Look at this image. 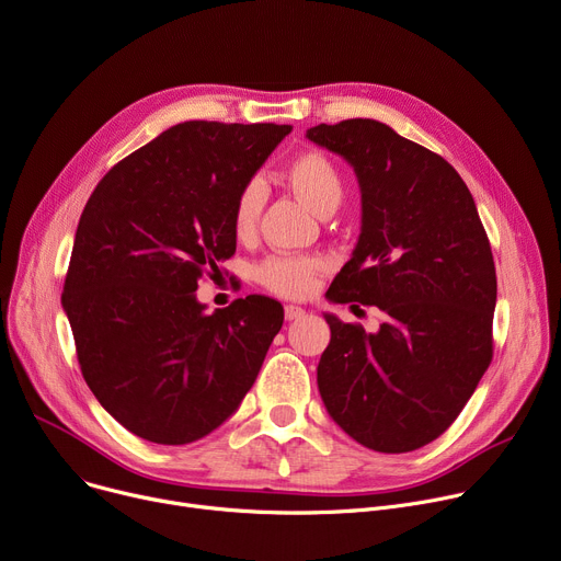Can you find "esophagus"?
<instances>
[{"instance_id":"1","label":"esophagus","mask_w":561,"mask_h":561,"mask_svg":"<svg viewBox=\"0 0 561 561\" xmlns=\"http://www.w3.org/2000/svg\"><path fill=\"white\" fill-rule=\"evenodd\" d=\"M304 314H306L304 308H298V306H285V319H287V321H296V319H300Z\"/></svg>"}]
</instances>
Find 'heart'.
I'll return each mask as SVG.
<instances>
[{
  "instance_id": "obj_1",
  "label": "heart",
  "mask_w": 561,
  "mask_h": 561,
  "mask_svg": "<svg viewBox=\"0 0 561 561\" xmlns=\"http://www.w3.org/2000/svg\"><path fill=\"white\" fill-rule=\"evenodd\" d=\"M285 180L291 191L317 213H330L343 197V178L336 163L321 150H306L291 157L285 165ZM265 206V188L261 182H249L240 188L233 204V231L238 238H251ZM319 255L276 253L255 267V280L283 298H304L323 272Z\"/></svg>"
}]
</instances>
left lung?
I'll return each mask as SVG.
<instances>
[{"mask_svg":"<svg viewBox=\"0 0 561 561\" xmlns=\"http://www.w3.org/2000/svg\"><path fill=\"white\" fill-rule=\"evenodd\" d=\"M308 139L348 159L362 186V236L328 296L386 314L375 334L325 314L323 404L373 451L420 449L451 426L492 362L496 270L485 227L456 168L389 125L321 123Z\"/></svg>","mask_w":561,"mask_h":561,"instance_id":"obj_1","label":"left lung"}]
</instances>
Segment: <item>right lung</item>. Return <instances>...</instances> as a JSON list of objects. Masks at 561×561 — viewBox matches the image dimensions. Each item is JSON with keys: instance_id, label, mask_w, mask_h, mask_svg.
<instances>
[{"instance_id": "add662e5", "label": "right lung", "mask_w": 561, "mask_h": 561, "mask_svg": "<svg viewBox=\"0 0 561 561\" xmlns=\"http://www.w3.org/2000/svg\"><path fill=\"white\" fill-rule=\"evenodd\" d=\"M291 133L186 121L110 168L84 204L62 289L80 373L135 436L188 445L242 402L283 325L261 294L206 314L197 280L236 253L233 204Z\"/></svg>"}]
</instances>
